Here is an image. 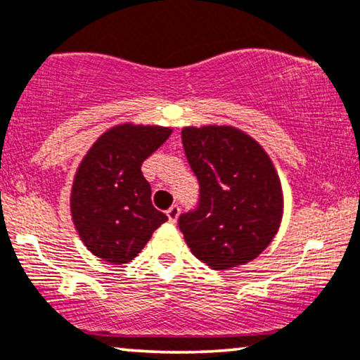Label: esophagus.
Returning <instances> with one entry per match:
<instances>
[{"mask_svg":"<svg viewBox=\"0 0 360 360\" xmlns=\"http://www.w3.org/2000/svg\"><path fill=\"white\" fill-rule=\"evenodd\" d=\"M166 214H167L169 221H171V223H176V221H177V218H179V206H177V205H172V206L169 207V210L166 211Z\"/></svg>","mask_w":360,"mask_h":360,"instance_id":"esophagus-1","label":"esophagus"}]
</instances>
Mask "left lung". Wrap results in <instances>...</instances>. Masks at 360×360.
<instances>
[{
	"instance_id": "obj_1",
	"label": "left lung",
	"mask_w": 360,
	"mask_h": 360,
	"mask_svg": "<svg viewBox=\"0 0 360 360\" xmlns=\"http://www.w3.org/2000/svg\"><path fill=\"white\" fill-rule=\"evenodd\" d=\"M181 137L199 183L196 210L179 216L186 243L213 270L245 265L280 228L283 194L274 162L231 125L184 127Z\"/></svg>"
}]
</instances>
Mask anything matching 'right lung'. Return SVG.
I'll list each match as a JSON object with an SVG mask.
<instances>
[{"label":"right lung","mask_w":360,"mask_h":360,"mask_svg":"<svg viewBox=\"0 0 360 360\" xmlns=\"http://www.w3.org/2000/svg\"><path fill=\"white\" fill-rule=\"evenodd\" d=\"M171 132L159 125H115L82 159L70 194L72 219L86 250L103 262L129 263L167 221L153 206L141 166Z\"/></svg>","instance_id":"obj_1"}]
</instances>
